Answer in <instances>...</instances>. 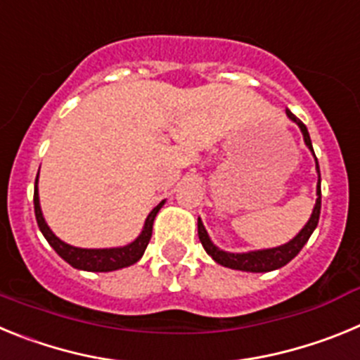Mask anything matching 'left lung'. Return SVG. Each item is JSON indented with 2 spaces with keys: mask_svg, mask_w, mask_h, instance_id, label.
Returning <instances> with one entry per match:
<instances>
[{
  "mask_svg": "<svg viewBox=\"0 0 360 360\" xmlns=\"http://www.w3.org/2000/svg\"><path fill=\"white\" fill-rule=\"evenodd\" d=\"M287 117L295 122L303 133V141L307 144V148L310 149L314 158H316V153L311 148L310 135H308V129L297 117L292 113L290 110H287ZM316 171H317V200L316 205H314V211H311L310 218L304 224V227L292 238L288 243H283L279 247H272V249H259V250H249V252H229V250L219 249L212 243V240L209 238L207 231L203 227V221L198 218V238L202 241L203 249L209 256L214 259L216 263H219L221 266H227L232 270H243V272H272V270H278L281 266L287 265L288 262H292L295 256L299 254V250L303 249L304 243L308 241V238L311 236V232L316 231L317 224H319V214H321V171L319 164H317L316 158Z\"/></svg>",
  "mask_w": 360,
  "mask_h": 360,
  "instance_id": "1",
  "label": "left lung"
}]
</instances>
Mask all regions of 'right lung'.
Masks as SVG:
<instances>
[{"mask_svg": "<svg viewBox=\"0 0 360 360\" xmlns=\"http://www.w3.org/2000/svg\"><path fill=\"white\" fill-rule=\"evenodd\" d=\"M37 180H39V173H37L36 186H34V211H36V219L37 225H39V231L43 232V236L46 238L50 247H52L68 265H72L73 269L88 270V272H111V270L126 269V266L129 265H135V263L144 256L146 247H148L149 240H151L153 221L157 218L158 211L162 209L165 200H162L157 207H153V211L149 212L148 218H146L141 234H139L131 243L122 245V247H110V249H81V247H73V245L65 243L63 240H59V238L52 232V229L49 227V224H46V219H44L43 216V211H41Z\"/></svg>", "mask_w": 360, "mask_h": 360, "instance_id": "obj_1", "label": "right lung"}]
</instances>
